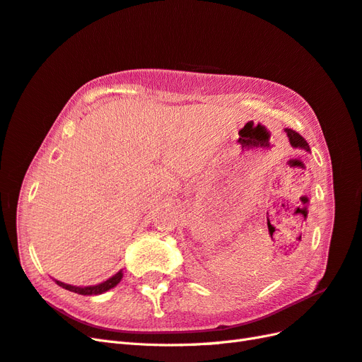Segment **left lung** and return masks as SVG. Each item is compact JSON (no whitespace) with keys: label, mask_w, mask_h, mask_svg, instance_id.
Masks as SVG:
<instances>
[{"label":"left lung","mask_w":362,"mask_h":362,"mask_svg":"<svg viewBox=\"0 0 362 362\" xmlns=\"http://www.w3.org/2000/svg\"><path fill=\"white\" fill-rule=\"evenodd\" d=\"M285 132H286V135H288V139H289V143H291L292 148L301 149V151H306V152H310L308 141H306L305 139H303V136H301L300 134H297L296 131H292V129H288V128L285 129Z\"/></svg>","instance_id":"obj_1"}]
</instances>
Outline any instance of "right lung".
I'll return each mask as SVG.
<instances>
[{"instance_id":"add662e5","label":"right lung","mask_w":362,"mask_h":362,"mask_svg":"<svg viewBox=\"0 0 362 362\" xmlns=\"http://www.w3.org/2000/svg\"><path fill=\"white\" fill-rule=\"evenodd\" d=\"M122 279H123V271H119V272H117V274H114L108 280H105V281L99 283V285H94V286H73V285H66V283L59 281V280H54V281L59 286H62L64 289L76 292V294H81V296H99V294H103V292H106V291L115 288L117 285H119Z\"/></svg>"}]
</instances>
